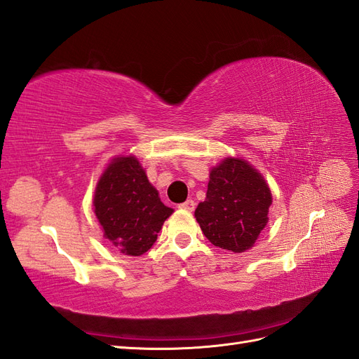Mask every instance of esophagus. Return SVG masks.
I'll return each mask as SVG.
<instances>
[{"mask_svg": "<svg viewBox=\"0 0 359 359\" xmlns=\"http://www.w3.org/2000/svg\"><path fill=\"white\" fill-rule=\"evenodd\" d=\"M194 201L193 199H187L186 202H182V203H180V208L181 210H187V211H193L194 210Z\"/></svg>", "mask_w": 359, "mask_h": 359, "instance_id": "obj_1", "label": "esophagus"}]
</instances>
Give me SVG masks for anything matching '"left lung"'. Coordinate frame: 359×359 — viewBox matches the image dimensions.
<instances>
[{
  "mask_svg": "<svg viewBox=\"0 0 359 359\" xmlns=\"http://www.w3.org/2000/svg\"><path fill=\"white\" fill-rule=\"evenodd\" d=\"M273 202L260 173L243 158H226L210 173L206 199L194 217L210 243L235 253L252 247Z\"/></svg>",
  "mask_w": 359,
  "mask_h": 359,
  "instance_id": "8db88e82",
  "label": "left lung"
}]
</instances>
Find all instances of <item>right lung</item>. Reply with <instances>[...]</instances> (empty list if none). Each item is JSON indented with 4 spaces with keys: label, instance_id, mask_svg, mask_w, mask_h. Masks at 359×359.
Listing matches in <instances>:
<instances>
[{
    "label": "right lung",
    "instance_id": "1",
    "mask_svg": "<svg viewBox=\"0 0 359 359\" xmlns=\"http://www.w3.org/2000/svg\"><path fill=\"white\" fill-rule=\"evenodd\" d=\"M94 208L104 236L130 256L148 252L173 212L161 203L158 191L132 156L118 157L107 166L97 184Z\"/></svg>",
    "mask_w": 359,
    "mask_h": 359
}]
</instances>
